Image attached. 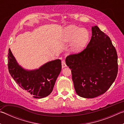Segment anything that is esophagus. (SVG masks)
<instances>
[{
	"label": "esophagus",
	"instance_id": "esophagus-1",
	"mask_svg": "<svg viewBox=\"0 0 124 124\" xmlns=\"http://www.w3.org/2000/svg\"><path fill=\"white\" fill-rule=\"evenodd\" d=\"M62 68H64V67H67V64L66 63V61H65L64 60L62 61Z\"/></svg>",
	"mask_w": 124,
	"mask_h": 124
}]
</instances>
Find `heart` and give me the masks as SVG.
I'll list each match as a JSON object with an SVG mask.
<instances>
[{"label":"heart","instance_id":"obj_1","mask_svg":"<svg viewBox=\"0 0 124 124\" xmlns=\"http://www.w3.org/2000/svg\"><path fill=\"white\" fill-rule=\"evenodd\" d=\"M89 39V33L86 29L70 25L65 28L62 40L64 43H70L69 50L77 53L85 46Z\"/></svg>","mask_w":124,"mask_h":124}]
</instances>
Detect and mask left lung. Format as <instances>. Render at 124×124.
<instances>
[{"label":"left lung","mask_w":124,"mask_h":124,"mask_svg":"<svg viewBox=\"0 0 124 124\" xmlns=\"http://www.w3.org/2000/svg\"><path fill=\"white\" fill-rule=\"evenodd\" d=\"M78 95L92 98L105 93L117 74V56L109 37L97 26L92 27V37L86 48L67 56Z\"/></svg>","instance_id":"left-lung-1"}]
</instances>
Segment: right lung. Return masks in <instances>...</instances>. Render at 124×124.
Returning <instances> with one entry per match:
<instances>
[{
  "mask_svg": "<svg viewBox=\"0 0 124 124\" xmlns=\"http://www.w3.org/2000/svg\"><path fill=\"white\" fill-rule=\"evenodd\" d=\"M8 69L12 78L23 90L34 98H42L52 92L62 64L61 61L57 59L46 63L38 69L27 70L18 63L9 49Z\"/></svg>",
  "mask_w": 124,
  "mask_h": 124,
  "instance_id": "right-lung-1",
  "label": "right lung"
}]
</instances>
